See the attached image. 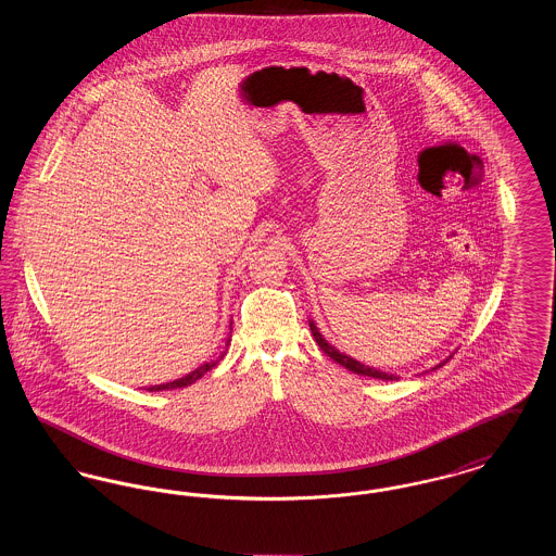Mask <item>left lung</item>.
I'll return each instance as SVG.
<instances>
[{"label":"left lung","mask_w":556,"mask_h":556,"mask_svg":"<svg viewBox=\"0 0 556 556\" xmlns=\"http://www.w3.org/2000/svg\"><path fill=\"white\" fill-rule=\"evenodd\" d=\"M311 331H313V336H315V340H317L318 348L329 356V358H333L336 363H340L342 367H345L348 370H352V372H356V375H367V377H375V379H397L396 375H390V372H383V370L372 369V367H367V365H361L358 361H354V358H350V356H345L342 352H338L333 345L327 344L325 342V338L318 333L317 327H315V323L311 320Z\"/></svg>","instance_id":"8db88e82"}]
</instances>
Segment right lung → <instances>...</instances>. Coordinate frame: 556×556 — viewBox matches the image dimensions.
<instances>
[{"instance_id":"right-lung-1","label":"right lung","mask_w":556,"mask_h":556,"mask_svg":"<svg viewBox=\"0 0 556 556\" xmlns=\"http://www.w3.org/2000/svg\"><path fill=\"white\" fill-rule=\"evenodd\" d=\"M216 363H206V365H202L200 369L193 370V372H189L186 375L184 379H177V381H170V383H162V386H154V388H150V392H160V390H175V388H186L189 383H193V381H198L202 375H206L208 370L214 367Z\"/></svg>"}]
</instances>
